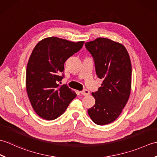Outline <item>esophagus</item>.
I'll use <instances>...</instances> for the list:
<instances>
[{
	"label": "esophagus",
	"mask_w": 157,
	"mask_h": 157,
	"mask_svg": "<svg viewBox=\"0 0 157 157\" xmlns=\"http://www.w3.org/2000/svg\"><path fill=\"white\" fill-rule=\"evenodd\" d=\"M80 93L84 96H88L90 94V92H89V90H84L81 91Z\"/></svg>",
	"instance_id": "34e87169"
}]
</instances>
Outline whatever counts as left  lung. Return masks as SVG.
<instances>
[{"instance_id": "8db88e82", "label": "left lung", "mask_w": 157, "mask_h": 157, "mask_svg": "<svg viewBox=\"0 0 157 157\" xmlns=\"http://www.w3.org/2000/svg\"><path fill=\"white\" fill-rule=\"evenodd\" d=\"M85 44L94 58L96 75L103 80L98 91L92 93L95 105L88 110V115L96 124H109L121 114L129 98V55L123 44L108 38H98Z\"/></svg>"}]
</instances>
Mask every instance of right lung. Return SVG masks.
I'll return each instance as SVG.
<instances>
[{
    "instance_id": "add662e5",
    "label": "right lung",
    "mask_w": 157,
    "mask_h": 157,
    "mask_svg": "<svg viewBox=\"0 0 157 157\" xmlns=\"http://www.w3.org/2000/svg\"><path fill=\"white\" fill-rule=\"evenodd\" d=\"M84 44L52 36L42 40L33 50L26 69V90L33 109L41 118L59 117L75 98L74 91L58 82L64 77L66 60Z\"/></svg>"
}]
</instances>
